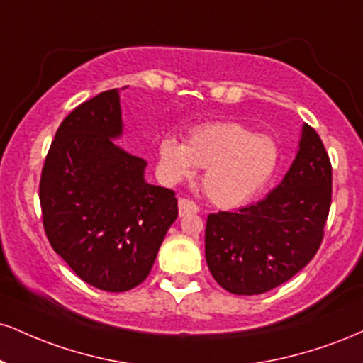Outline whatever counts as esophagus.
Segmentation results:
<instances>
[{"mask_svg": "<svg viewBox=\"0 0 363 363\" xmlns=\"http://www.w3.org/2000/svg\"><path fill=\"white\" fill-rule=\"evenodd\" d=\"M199 211V206L194 203V201L181 198L179 199V215L184 216V215H196Z\"/></svg>", "mask_w": 363, "mask_h": 363, "instance_id": "34e87169", "label": "esophagus"}]
</instances>
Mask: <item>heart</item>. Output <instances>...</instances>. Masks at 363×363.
Segmentation results:
<instances>
[{"label": "heart", "instance_id": "1", "mask_svg": "<svg viewBox=\"0 0 363 363\" xmlns=\"http://www.w3.org/2000/svg\"><path fill=\"white\" fill-rule=\"evenodd\" d=\"M159 159L170 182L191 177L196 167L206 169L208 198L221 208H233L264 189L277 169L279 152L267 135L252 133L233 121H211L191 130L186 143L165 137Z\"/></svg>", "mask_w": 363, "mask_h": 363}]
</instances>
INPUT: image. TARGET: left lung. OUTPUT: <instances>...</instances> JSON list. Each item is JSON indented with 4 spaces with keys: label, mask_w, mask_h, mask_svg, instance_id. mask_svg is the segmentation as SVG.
<instances>
[{
    "label": "left lung",
    "mask_w": 363,
    "mask_h": 363,
    "mask_svg": "<svg viewBox=\"0 0 363 363\" xmlns=\"http://www.w3.org/2000/svg\"><path fill=\"white\" fill-rule=\"evenodd\" d=\"M330 206V157L320 135L304 125L298 155L272 193L235 213L208 216L209 272L233 294H262L281 286L316 255Z\"/></svg>",
    "instance_id": "8db88e82"
}]
</instances>
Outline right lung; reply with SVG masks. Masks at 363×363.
<instances>
[{
	"instance_id": "1",
	"label": "right lung",
	"mask_w": 363,
	"mask_h": 363,
	"mask_svg": "<svg viewBox=\"0 0 363 363\" xmlns=\"http://www.w3.org/2000/svg\"><path fill=\"white\" fill-rule=\"evenodd\" d=\"M121 130L120 89L81 103L57 130L38 187L54 252L108 292L145 281L179 211L172 189L145 181L147 160L113 142Z\"/></svg>"
}]
</instances>
